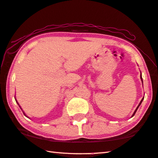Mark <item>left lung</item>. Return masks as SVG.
Segmentation results:
<instances>
[{
  "label": "left lung",
  "mask_w": 158,
  "mask_h": 158,
  "mask_svg": "<svg viewBox=\"0 0 158 158\" xmlns=\"http://www.w3.org/2000/svg\"><path fill=\"white\" fill-rule=\"evenodd\" d=\"M141 81H142V82H143V80H142V77H141ZM143 99L141 100V102H140V103H139V106H138V107H137V108L136 109V110H135V112H134V114H133V115H132V117H133V116H134V115L135 114V113H136V110H138V108H139V107L140 106V105H141V102H142V101H143Z\"/></svg>",
  "instance_id": "8db88e82"
}]
</instances>
